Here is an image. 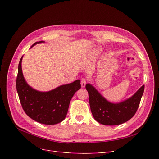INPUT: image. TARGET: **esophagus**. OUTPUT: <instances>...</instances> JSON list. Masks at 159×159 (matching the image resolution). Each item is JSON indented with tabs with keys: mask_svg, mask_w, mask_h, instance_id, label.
<instances>
[{
	"mask_svg": "<svg viewBox=\"0 0 159 159\" xmlns=\"http://www.w3.org/2000/svg\"><path fill=\"white\" fill-rule=\"evenodd\" d=\"M86 83H87V80H86L85 78H81V87L82 88H85V86L86 85Z\"/></svg>",
	"mask_w": 159,
	"mask_h": 159,
	"instance_id": "34e87169",
	"label": "esophagus"
}]
</instances>
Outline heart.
<instances>
[{
	"instance_id": "obj_1",
	"label": "heart",
	"mask_w": 159,
	"mask_h": 159,
	"mask_svg": "<svg viewBox=\"0 0 159 159\" xmlns=\"http://www.w3.org/2000/svg\"><path fill=\"white\" fill-rule=\"evenodd\" d=\"M93 57V56H91V57Z\"/></svg>"
}]
</instances>
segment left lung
I'll list each match as a JSON object with an SVG mask.
<instances>
[{"label": "left lung", "mask_w": 159, "mask_h": 159, "mask_svg": "<svg viewBox=\"0 0 159 159\" xmlns=\"http://www.w3.org/2000/svg\"><path fill=\"white\" fill-rule=\"evenodd\" d=\"M89 94L90 109L94 119L105 125H117L125 123L135 114L144 92L145 85L121 102L114 103L105 99L93 86L85 85Z\"/></svg>", "instance_id": "obj_1"}]
</instances>
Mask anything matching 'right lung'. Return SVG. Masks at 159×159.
<instances>
[{"label":"right lung","instance_id":"add662e5","mask_svg":"<svg viewBox=\"0 0 159 159\" xmlns=\"http://www.w3.org/2000/svg\"><path fill=\"white\" fill-rule=\"evenodd\" d=\"M40 43L44 42H36L31 48ZM22 57L18 64L16 90L25 112L28 117L42 124L55 125L61 122L68 113L72 97L81 88L80 80L61 85L48 91L36 90L27 84L24 78Z\"/></svg>","mask_w":159,"mask_h":159}]
</instances>
